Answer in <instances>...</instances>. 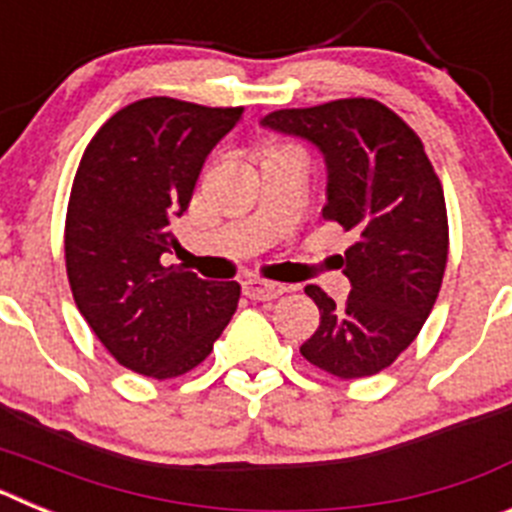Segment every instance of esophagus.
Here are the masks:
<instances>
[{
	"label": "esophagus",
	"instance_id": "obj_1",
	"mask_svg": "<svg viewBox=\"0 0 512 512\" xmlns=\"http://www.w3.org/2000/svg\"><path fill=\"white\" fill-rule=\"evenodd\" d=\"M284 292H287V287L277 282H264V279H246L243 282V295L251 297V300H277Z\"/></svg>",
	"mask_w": 512,
	"mask_h": 512
}]
</instances>
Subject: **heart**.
Masks as SVG:
<instances>
[{
  "label": "heart",
  "instance_id": "b5f03b06",
  "mask_svg": "<svg viewBox=\"0 0 512 512\" xmlns=\"http://www.w3.org/2000/svg\"><path fill=\"white\" fill-rule=\"evenodd\" d=\"M274 148H282V146H269V148H266V151H274Z\"/></svg>",
  "mask_w": 512,
  "mask_h": 512
}]
</instances>
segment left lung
Listing matches in <instances>:
<instances>
[{"label":"left lung","instance_id":"1","mask_svg":"<svg viewBox=\"0 0 512 512\" xmlns=\"http://www.w3.org/2000/svg\"><path fill=\"white\" fill-rule=\"evenodd\" d=\"M261 122L323 151V217L356 235L341 259L348 300L336 305L318 284L305 287L320 325L300 354L338 379L372 377L418 338L436 305L449 261L441 179L418 133L377 99L277 110Z\"/></svg>","mask_w":512,"mask_h":512}]
</instances>
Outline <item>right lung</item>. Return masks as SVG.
I'll use <instances>...</instances> for the list:
<instances>
[{
	"label": "right lung",
	"mask_w": 512,
	"mask_h": 512,
	"mask_svg": "<svg viewBox=\"0 0 512 512\" xmlns=\"http://www.w3.org/2000/svg\"><path fill=\"white\" fill-rule=\"evenodd\" d=\"M243 107L148 97L104 122L81 156L66 210V274L94 336L130 372L174 379L210 356L241 284L207 282L161 256L207 153Z\"/></svg>",
	"instance_id": "right-lung-1"
}]
</instances>
